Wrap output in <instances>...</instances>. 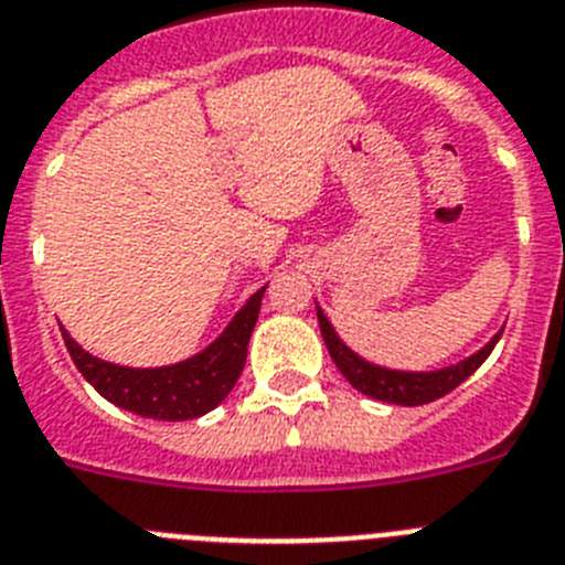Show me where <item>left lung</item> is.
Wrapping results in <instances>:
<instances>
[{"label": "left lung", "instance_id": "1", "mask_svg": "<svg viewBox=\"0 0 565 565\" xmlns=\"http://www.w3.org/2000/svg\"><path fill=\"white\" fill-rule=\"evenodd\" d=\"M318 323H321V335L330 358L335 361V366L341 370V375L355 386L358 392H364L375 401H386V404L398 406H420L429 404V401L444 398L446 392H452L455 386H460L466 377L472 375L483 361L489 358V352L494 350V343L500 341V332L492 341L478 350L475 355H469L466 361L455 366H444V370L435 372H401V370H386V366H375L370 361H364L361 355L347 347V343L338 338V332L332 330L330 318L323 316L321 307H318Z\"/></svg>", "mask_w": 565, "mask_h": 565}]
</instances>
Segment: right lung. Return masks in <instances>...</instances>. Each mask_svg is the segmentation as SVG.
Listing matches in <instances>:
<instances>
[{
    "instance_id": "right-lung-1",
    "label": "right lung",
    "mask_w": 565,
    "mask_h": 565,
    "mask_svg": "<svg viewBox=\"0 0 565 565\" xmlns=\"http://www.w3.org/2000/svg\"><path fill=\"white\" fill-rule=\"evenodd\" d=\"M264 289L267 287L249 296V301L227 323V330L215 338L207 350L170 366L134 370V366L110 364V361H102V358L82 350L67 335L65 327H62V338H65V347L76 370L110 404L153 420L201 418L204 412L215 409L227 398L238 375H242L249 335H253L258 310H262Z\"/></svg>"
}]
</instances>
